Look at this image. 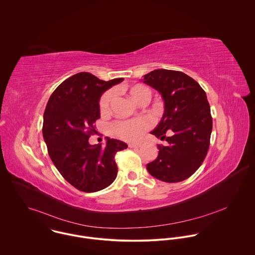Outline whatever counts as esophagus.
I'll return each instance as SVG.
<instances>
[{"label":"esophagus","mask_w":255,"mask_h":255,"mask_svg":"<svg viewBox=\"0 0 255 255\" xmlns=\"http://www.w3.org/2000/svg\"><path fill=\"white\" fill-rule=\"evenodd\" d=\"M128 147H129V148H138V147H140V143L130 142V143H128Z\"/></svg>","instance_id":"1"}]
</instances>
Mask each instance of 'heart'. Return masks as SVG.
<instances>
[{
    "label": "heart",
    "instance_id": "heart-1",
    "mask_svg": "<svg viewBox=\"0 0 255 255\" xmlns=\"http://www.w3.org/2000/svg\"><path fill=\"white\" fill-rule=\"evenodd\" d=\"M127 90L130 97L139 104L148 102L152 96L151 89L140 83L127 86ZM115 96L116 92L114 89H110L101 96L99 108L102 113L109 112L111 103ZM151 125L150 119L146 117L129 120H116L110 124L109 129L110 132L116 137L127 141H134L141 138L144 132L151 128Z\"/></svg>",
    "mask_w": 255,
    "mask_h": 255
}]
</instances>
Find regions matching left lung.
<instances>
[{"instance_id":"left-lung-1","label":"left lung","mask_w":255,"mask_h":255,"mask_svg":"<svg viewBox=\"0 0 255 255\" xmlns=\"http://www.w3.org/2000/svg\"><path fill=\"white\" fill-rule=\"evenodd\" d=\"M143 80L165 102L163 118L151 133L168 142L158 144V157L147 164V170L162 182H182L201 166L210 145L213 123L206 93L197 81L179 71L155 70Z\"/></svg>"}]
</instances>
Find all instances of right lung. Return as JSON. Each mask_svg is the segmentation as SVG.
Wrapping results in <instances>:
<instances>
[{
  "mask_svg": "<svg viewBox=\"0 0 255 255\" xmlns=\"http://www.w3.org/2000/svg\"><path fill=\"white\" fill-rule=\"evenodd\" d=\"M123 80L76 73L55 89L47 103L42 132L49 156L64 179L80 191H99L117 177L116 153L128 145L108 137L105 147L92 146L88 139L100 119L101 94Z\"/></svg>",
  "mask_w": 255,
  "mask_h": 255,
  "instance_id": "add662e5",
  "label": "right lung"
}]
</instances>
